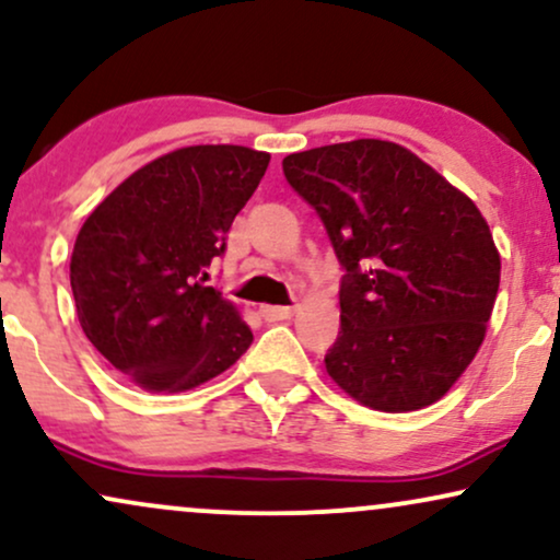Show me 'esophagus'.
<instances>
[{"mask_svg": "<svg viewBox=\"0 0 560 560\" xmlns=\"http://www.w3.org/2000/svg\"><path fill=\"white\" fill-rule=\"evenodd\" d=\"M260 315L266 320H287L294 315V307H284V305H262Z\"/></svg>", "mask_w": 560, "mask_h": 560, "instance_id": "esophagus-1", "label": "esophagus"}]
</instances>
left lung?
Instances as JSON below:
<instances>
[{
    "label": "left lung",
    "mask_w": 560,
    "mask_h": 560,
    "mask_svg": "<svg viewBox=\"0 0 560 560\" xmlns=\"http://www.w3.org/2000/svg\"><path fill=\"white\" fill-rule=\"evenodd\" d=\"M320 215L341 276L328 375L381 412L441 399L475 360L501 284L477 206L404 145L362 138L284 159Z\"/></svg>",
    "instance_id": "1"
}]
</instances>
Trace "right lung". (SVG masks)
<instances>
[{
    "mask_svg": "<svg viewBox=\"0 0 560 560\" xmlns=\"http://www.w3.org/2000/svg\"><path fill=\"white\" fill-rule=\"evenodd\" d=\"M268 161L245 145L177 148L85 219L70 260L78 320L135 386L190 390L253 345L240 310L206 281Z\"/></svg>",
    "mask_w": 560,
    "mask_h": 560,
    "instance_id": "add662e5",
    "label": "right lung"
}]
</instances>
